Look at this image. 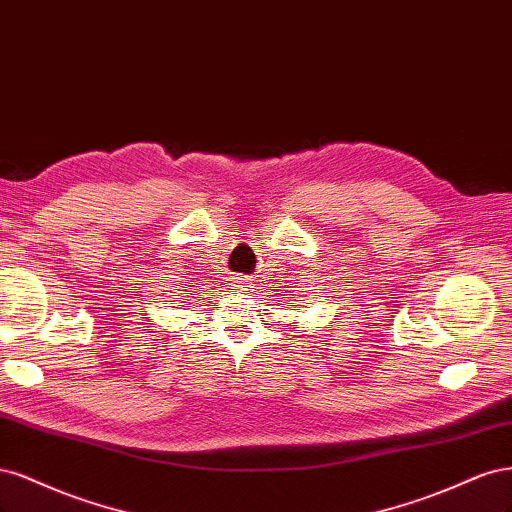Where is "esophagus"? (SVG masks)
<instances>
[{
    "instance_id": "34e87169",
    "label": "esophagus",
    "mask_w": 512,
    "mask_h": 512,
    "mask_svg": "<svg viewBox=\"0 0 512 512\" xmlns=\"http://www.w3.org/2000/svg\"><path fill=\"white\" fill-rule=\"evenodd\" d=\"M234 289H238V291L246 293V291L251 289V280H249V278H238V280H236V285H234Z\"/></svg>"
}]
</instances>
